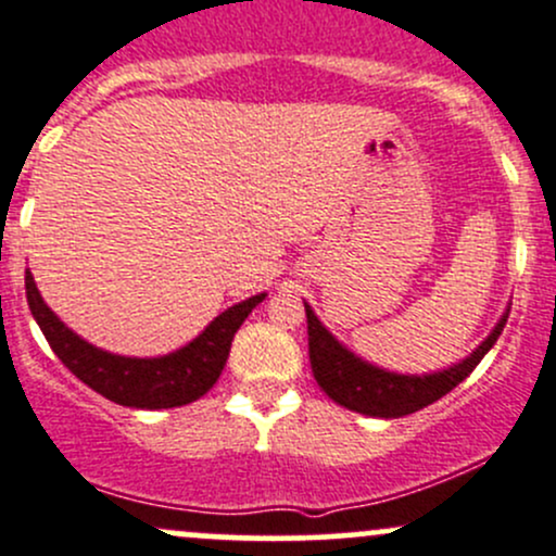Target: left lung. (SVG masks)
Segmentation results:
<instances>
[{"mask_svg": "<svg viewBox=\"0 0 556 556\" xmlns=\"http://www.w3.org/2000/svg\"><path fill=\"white\" fill-rule=\"evenodd\" d=\"M303 306H306L308 323V359H312V372L317 378L319 389L346 410L372 418L410 416V413L424 410L431 402L442 400L447 391H453L482 362V356L493 349L506 319H509V308H506V314L493 327V332L458 365L440 372H429V376H400V372L381 370V367L370 365V362L349 352L319 323L312 306L308 303H303Z\"/></svg>", "mask_w": 556, "mask_h": 556, "instance_id": "8db88e82", "label": "left lung"}]
</instances>
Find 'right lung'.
Returning <instances> with one entry per match:
<instances>
[{
  "label": "right lung",
  "mask_w": 556,
  "mask_h": 556,
  "mask_svg": "<svg viewBox=\"0 0 556 556\" xmlns=\"http://www.w3.org/2000/svg\"><path fill=\"white\" fill-rule=\"evenodd\" d=\"M26 298L50 349L81 383H87L92 391L116 402V405L138 407V410H167V407L189 405L213 389L226 359H229L233 332L242 327L248 314L258 306L266 293L226 308L220 317H215L204 327L194 341L186 343L178 352L151 356V359L111 354L81 341L77 332L68 330L50 312L28 268Z\"/></svg>",
  "instance_id": "add662e5"
}]
</instances>
